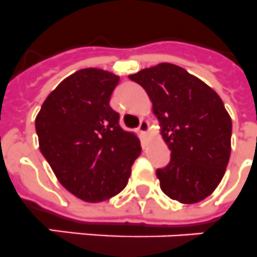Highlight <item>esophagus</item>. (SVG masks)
I'll return each instance as SVG.
<instances>
[{
    "label": "esophagus",
    "mask_w": 257,
    "mask_h": 257,
    "mask_svg": "<svg viewBox=\"0 0 257 257\" xmlns=\"http://www.w3.org/2000/svg\"><path fill=\"white\" fill-rule=\"evenodd\" d=\"M139 131L141 133H144V135H146V133L149 132V122L146 121V120H142V121L140 122Z\"/></svg>",
    "instance_id": "obj_1"
}]
</instances>
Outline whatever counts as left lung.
<instances>
[{"instance_id":"obj_1","label":"left lung","mask_w":257,"mask_h":257,"mask_svg":"<svg viewBox=\"0 0 257 257\" xmlns=\"http://www.w3.org/2000/svg\"><path fill=\"white\" fill-rule=\"evenodd\" d=\"M129 79L148 92L162 137L171 150L169 165L157 170L163 193L182 204L212 195L231 153V118L218 94L169 62L142 69Z\"/></svg>"}]
</instances>
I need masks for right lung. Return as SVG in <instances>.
<instances>
[{
    "mask_svg": "<svg viewBox=\"0 0 257 257\" xmlns=\"http://www.w3.org/2000/svg\"><path fill=\"white\" fill-rule=\"evenodd\" d=\"M118 75L87 68L47 96L35 120L39 148L62 187L87 202L125 188L141 153L139 137L118 125L109 99Z\"/></svg>",
    "mask_w": 257,
    "mask_h": 257,
    "instance_id": "add662e5",
    "label": "right lung"
}]
</instances>
